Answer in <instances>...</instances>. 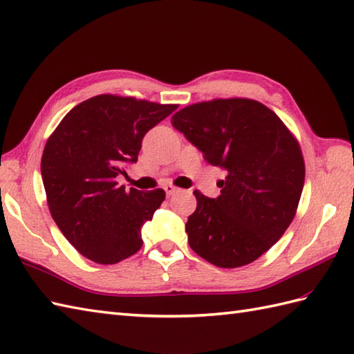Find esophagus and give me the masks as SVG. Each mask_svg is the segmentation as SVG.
I'll use <instances>...</instances> for the list:
<instances>
[{
    "label": "esophagus",
    "mask_w": 354,
    "mask_h": 354,
    "mask_svg": "<svg viewBox=\"0 0 354 354\" xmlns=\"http://www.w3.org/2000/svg\"><path fill=\"white\" fill-rule=\"evenodd\" d=\"M164 192H165V194H167V196H171V194L178 193L179 189H176V187H173V185H165L164 187Z\"/></svg>",
    "instance_id": "esophagus-1"
}]
</instances>
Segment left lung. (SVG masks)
<instances>
[{"label": "left lung", "instance_id": "1", "mask_svg": "<svg viewBox=\"0 0 354 354\" xmlns=\"http://www.w3.org/2000/svg\"><path fill=\"white\" fill-rule=\"evenodd\" d=\"M171 124L205 161L228 171L212 199L194 192L189 245L217 268L250 265L275 245L297 213L304 185L298 141L274 111L250 99L194 103Z\"/></svg>", "mask_w": 354, "mask_h": 354}]
</instances>
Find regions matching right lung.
I'll list each match as a JSON object with an SVG mask.
<instances>
[{
	"label": "right lung",
	"mask_w": 354,
	"mask_h": 354,
	"mask_svg": "<svg viewBox=\"0 0 354 354\" xmlns=\"http://www.w3.org/2000/svg\"><path fill=\"white\" fill-rule=\"evenodd\" d=\"M176 108L102 94L74 106L51 133L41 160L48 208L84 257L114 265L142 246V223L165 193L126 190L117 176L137 162L145 135Z\"/></svg>",
	"instance_id": "add662e5"
}]
</instances>
